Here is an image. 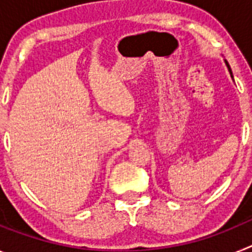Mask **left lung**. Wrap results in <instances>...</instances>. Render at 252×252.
<instances>
[{
	"mask_svg": "<svg viewBox=\"0 0 252 252\" xmlns=\"http://www.w3.org/2000/svg\"><path fill=\"white\" fill-rule=\"evenodd\" d=\"M224 63H226L227 68H228V72H230L231 77H232V79H233V75H232V70H231V68H230V64H228V62H227V60H224Z\"/></svg>",
	"mask_w": 252,
	"mask_h": 252,
	"instance_id": "1",
	"label": "left lung"
}]
</instances>
